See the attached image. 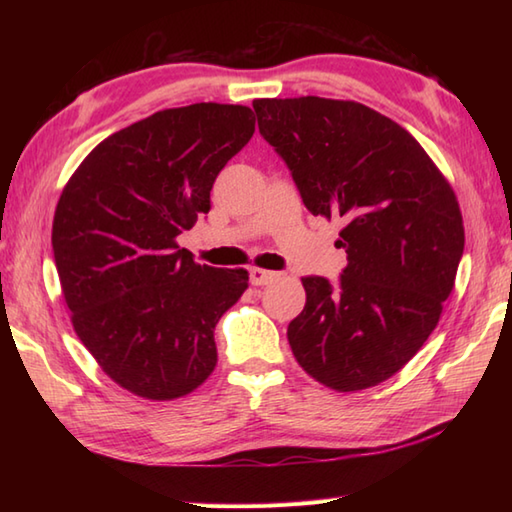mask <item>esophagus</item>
Listing matches in <instances>:
<instances>
[{
    "label": "esophagus",
    "instance_id": "esophagus-1",
    "mask_svg": "<svg viewBox=\"0 0 512 512\" xmlns=\"http://www.w3.org/2000/svg\"><path fill=\"white\" fill-rule=\"evenodd\" d=\"M277 279V273L273 270H264V268H250V281H253L255 286H266L270 281Z\"/></svg>",
    "mask_w": 512,
    "mask_h": 512
}]
</instances>
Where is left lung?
<instances>
[{"label": "left lung", "instance_id": "1", "mask_svg": "<svg viewBox=\"0 0 512 512\" xmlns=\"http://www.w3.org/2000/svg\"><path fill=\"white\" fill-rule=\"evenodd\" d=\"M253 107L308 211L345 222L339 284L301 279L292 354L334 391L383 383L436 330L455 286L464 224L453 187L407 129L363 103L299 96Z\"/></svg>", "mask_w": 512, "mask_h": 512}]
</instances>
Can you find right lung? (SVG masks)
<instances>
[{"label":"right lung","instance_id":"obj_1","mask_svg":"<svg viewBox=\"0 0 512 512\" xmlns=\"http://www.w3.org/2000/svg\"><path fill=\"white\" fill-rule=\"evenodd\" d=\"M253 132L246 105L171 107L107 136L61 191L52 250L72 328L134 396L173 400L213 374L215 325L248 273L193 262L178 235Z\"/></svg>","mask_w":512,"mask_h":512}]
</instances>
